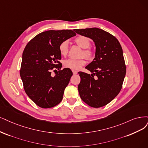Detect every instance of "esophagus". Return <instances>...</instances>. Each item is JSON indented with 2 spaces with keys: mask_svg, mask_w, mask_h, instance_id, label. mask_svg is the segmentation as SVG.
Segmentation results:
<instances>
[{
  "mask_svg": "<svg viewBox=\"0 0 148 148\" xmlns=\"http://www.w3.org/2000/svg\"><path fill=\"white\" fill-rule=\"evenodd\" d=\"M73 74H77V71H74V70H73Z\"/></svg>",
  "mask_w": 148,
  "mask_h": 148,
  "instance_id": "1",
  "label": "esophagus"
}]
</instances>
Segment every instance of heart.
<instances>
[{"label":"heart","mask_w":148,"mask_h":148,"mask_svg":"<svg viewBox=\"0 0 148 148\" xmlns=\"http://www.w3.org/2000/svg\"><path fill=\"white\" fill-rule=\"evenodd\" d=\"M75 42L80 47L84 49L82 55L88 59H91L92 57V51L89 48L91 41L88 37L85 36H79L75 39ZM59 52L62 56H66L68 52V42L64 41L60 43L59 46ZM85 60L84 59L74 60L69 58L63 62L64 66L73 70H78L82 66L85 64Z\"/></svg>","instance_id":"b5f03b06"}]
</instances>
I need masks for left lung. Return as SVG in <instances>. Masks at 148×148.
I'll return each mask as SVG.
<instances>
[{
	"instance_id": "1",
	"label": "left lung",
	"mask_w": 148,
	"mask_h": 148,
	"mask_svg": "<svg viewBox=\"0 0 148 148\" xmlns=\"http://www.w3.org/2000/svg\"><path fill=\"white\" fill-rule=\"evenodd\" d=\"M74 31L90 38L96 46L95 58L85 67L91 74L78 73L80 96L92 107H103L111 102L122 88L126 73L122 47L115 37L102 29L93 27Z\"/></svg>"
}]
</instances>
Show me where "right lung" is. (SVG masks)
I'll list each match as a JSON object with an SVG mask.
<instances>
[{
	"mask_svg": "<svg viewBox=\"0 0 148 148\" xmlns=\"http://www.w3.org/2000/svg\"><path fill=\"white\" fill-rule=\"evenodd\" d=\"M75 35L71 30H47L35 36L24 49L21 78L27 96L41 108L53 107L63 99L73 73L64 68L52 77L51 69L62 68L60 43Z\"/></svg>",
	"mask_w": 148,
	"mask_h": 148,
	"instance_id": "obj_1",
	"label": "right lung"
}]
</instances>
